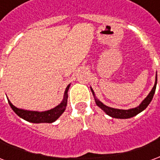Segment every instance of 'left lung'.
I'll return each mask as SVG.
<instances>
[{
	"mask_svg": "<svg viewBox=\"0 0 160 160\" xmlns=\"http://www.w3.org/2000/svg\"><path fill=\"white\" fill-rule=\"evenodd\" d=\"M156 85H157V75H156V81H155L154 87H152V89L150 92V93L148 94V97L145 98L144 100L142 101L139 106L134 108V109H129V110H119V109H114V108L108 107L106 105H104V104H102L100 101H98L97 98H95V102L98 107H100L103 111L106 113L109 116H111V118H120V119H126V118H133L134 116H136L137 114H139L140 112H141L142 111H144L146 108L148 107V104H150V102L152 99L153 98V95H154L155 90H156ZM92 93H94L92 89H91Z\"/></svg>",
	"mask_w": 160,
	"mask_h": 160,
	"instance_id": "left-lung-1",
	"label": "left lung"
}]
</instances>
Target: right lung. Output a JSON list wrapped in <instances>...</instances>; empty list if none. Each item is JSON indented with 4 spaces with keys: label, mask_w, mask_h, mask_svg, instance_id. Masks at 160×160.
Here are the masks:
<instances>
[{
    "label": "right lung",
    "mask_w": 160,
    "mask_h": 160,
    "mask_svg": "<svg viewBox=\"0 0 160 160\" xmlns=\"http://www.w3.org/2000/svg\"><path fill=\"white\" fill-rule=\"evenodd\" d=\"M69 87L70 85H68L67 87L66 90H65L62 102L59 105H57L56 107L53 108L49 111H42V112L25 111L22 109L15 107L14 105H12V103L9 100L8 104L12 108V111H14L19 118L25 119L27 122H34V123H40V122H49V123H50V122H55L65 111L67 106V101H68V91L69 89Z\"/></svg>",
    "instance_id": "right-lung-1"
}]
</instances>
